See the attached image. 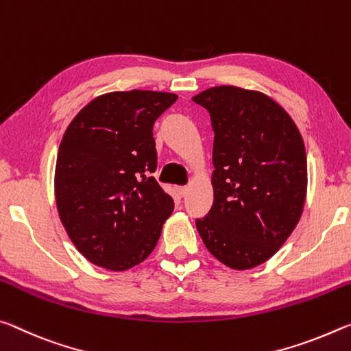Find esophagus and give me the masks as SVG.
Masks as SVG:
<instances>
[{"label":"esophagus","instance_id":"34e87169","mask_svg":"<svg viewBox=\"0 0 351 351\" xmlns=\"http://www.w3.org/2000/svg\"><path fill=\"white\" fill-rule=\"evenodd\" d=\"M177 191H179V194L182 197H185L186 194L189 193V186H179V189H177Z\"/></svg>","mask_w":351,"mask_h":351}]
</instances>
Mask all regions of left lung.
Returning <instances> with one entry per match:
<instances>
[{
	"instance_id": "left-lung-1",
	"label": "left lung",
	"mask_w": 351,
	"mask_h": 351,
	"mask_svg": "<svg viewBox=\"0 0 351 351\" xmlns=\"http://www.w3.org/2000/svg\"><path fill=\"white\" fill-rule=\"evenodd\" d=\"M215 132V200L196 219L210 254L245 271L267 261L300 221L308 172L303 138L272 97L221 85L193 97Z\"/></svg>"
}]
</instances>
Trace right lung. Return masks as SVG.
<instances>
[{
    "instance_id": "obj_1",
    "label": "right lung",
    "mask_w": 351,
    "mask_h": 351,
    "mask_svg": "<svg viewBox=\"0 0 351 351\" xmlns=\"http://www.w3.org/2000/svg\"><path fill=\"white\" fill-rule=\"evenodd\" d=\"M177 101L165 91L95 97L65 130L56 163V204L76 249L121 272L151 255L174 200L152 177L154 123Z\"/></svg>"
}]
</instances>
